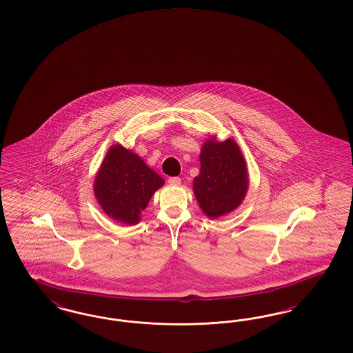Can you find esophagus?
<instances>
[{
	"mask_svg": "<svg viewBox=\"0 0 353 353\" xmlns=\"http://www.w3.org/2000/svg\"><path fill=\"white\" fill-rule=\"evenodd\" d=\"M168 183H170V185H174V186H177V185H180V183H181V180H180L179 177H170V179H168Z\"/></svg>",
	"mask_w": 353,
	"mask_h": 353,
	"instance_id": "1",
	"label": "esophagus"
}]
</instances>
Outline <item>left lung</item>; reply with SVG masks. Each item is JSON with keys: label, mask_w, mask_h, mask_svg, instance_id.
Masks as SVG:
<instances>
[{"label": "left lung", "mask_w": 353, "mask_h": 353, "mask_svg": "<svg viewBox=\"0 0 353 353\" xmlns=\"http://www.w3.org/2000/svg\"><path fill=\"white\" fill-rule=\"evenodd\" d=\"M201 170L193 190L203 212L218 218L241 203L248 188V173L239 147L232 139L208 141L201 150Z\"/></svg>", "instance_id": "left-lung-1"}]
</instances>
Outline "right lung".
I'll return each instance as SVG.
<instances>
[{
  "label": "right lung",
  "mask_w": 353,
  "mask_h": 353,
  "mask_svg": "<svg viewBox=\"0 0 353 353\" xmlns=\"http://www.w3.org/2000/svg\"><path fill=\"white\" fill-rule=\"evenodd\" d=\"M164 185L155 170L122 145H114L99 168L94 194L109 216L135 225L152 194Z\"/></svg>",
  "instance_id": "add662e5"
}]
</instances>
